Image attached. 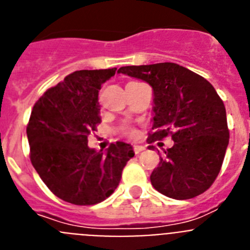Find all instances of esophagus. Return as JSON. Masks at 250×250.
Returning <instances> with one entry per match:
<instances>
[{
  "label": "esophagus",
  "mask_w": 250,
  "mask_h": 250,
  "mask_svg": "<svg viewBox=\"0 0 250 250\" xmlns=\"http://www.w3.org/2000/svg\"><path fill=\"white\" fill-rule=\"evenodd\" d=\"M145 147L144 146H141V145H134V152L135 154H140L141 151H144Z\"/></svg>",
  "instance_id": "esophagus-1"
}]
</instances>
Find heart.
Listing matches in <instances>:
<instances>
[{
    "instance_id": "1",
    "label": "heart",
    "mask_w": 250,
    "mask_h": 250,
    "mask_svg": "<svg viewBox=\"0 0 250 250\" xmlns=\"http://www.w3.org/2000/svg\"><path fill=\"white\" fill-rule=\"evenodd\" d=\"M121 134H124V135L126 136H135L136 131L132 129L131 126H129V125H124V126L121 127Z\"/></svg>"
}]
</instances>
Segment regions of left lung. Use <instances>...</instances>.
I'll use <instances>...</instances> for the list:
<instances>
[{"instance_id": "8db88e82", "label": "left lung", "mask_w": 250, "mask_h": 250, "mask_svg": "<svg viewBox=\"0 0 250 250\" xmlns=\"http://www.w3.org/2000/svg\"><path fill=\"white\" fill-rule=\"evenodd\" d=\"M118 72L146 81L154 90L155 115L147 144L167 136L174 140L151 173L152 187L178 200L207 191L222 169L229 143L225 106L213 85L173 62L124 66Z\"/></svg>"}]
</instances>
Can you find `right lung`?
Listing matches in <instances>:
<instances>
[{"mask_svg": "<svg viewBox=\"0 0 250 250\" xmlns=\"http://www.w3.org/2000/svg\"><path fill=\"white\" fill-rule=\"evenodd\" d=\"M116 68L80 70L48 89L35 103L27 124L31 163L57 198L94 205L109 198L120 183L131 145L116 141L95 151L87 136L101 123L99 90Z\"/></svg>", "mask_w": 250, "mask_h": 250, "instance_id": "right-lung-1", "label": "right lung"}]
</instances>
